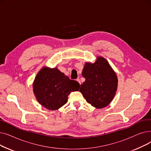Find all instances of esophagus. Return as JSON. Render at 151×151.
<instances>
[{
  "mask_svg": "<svg viewBox=\"0 0 151 151\" xmlns=\"http://www.w3.org/2000/svg\"><path fill=\"white\" fill-rule=\"evenodd\" d=\"M76 81L81 84V81H80V79H79V78H77V79H76Z\"/></svg>",
  "mask_w": 151,
  "mask_h": 151,
  "instance_id": "34e87169",
  "label": "esophagus"
}]
</instances>
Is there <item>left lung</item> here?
<instances>
[{
	"label": "left lung",
	"instance_id": "1",
	"mask_svg": "<svg viewBox=\"0 0 151 151\" xmlns=\"http://www.w3.org/2000/svg\"><path fill=\"white\" fill-rule=\"evenodd\" d=\"M82 75L85 81L81 85V92L87 102L100 109L108 106L115 96L117 77L108 62L98 57L94 63H86Z\"/></svg>",
	"mask_w": 151,
	"mask_h": 151
}]
</instances>
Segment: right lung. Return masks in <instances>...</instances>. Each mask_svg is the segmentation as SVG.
Instances as JSON below:
<instances>
[{
  "instance_id": "add662e5",
  "label": "right lung",
  "mask_w": 151,
  "mask_h": 151,
  "mask_svg": "<svg viewBox=\"0 0 151 151\" xmlns=\"http://www.w3.org/2000/svg\"><path fill=\"white\" fill-rule=\"evenodd\" d=\"M80 87L57 68L44 67L35 78L33 91L40 104L47 109L57 110L66 104L70 92L79 91Z\"/></svg>"
}]
</instances>
